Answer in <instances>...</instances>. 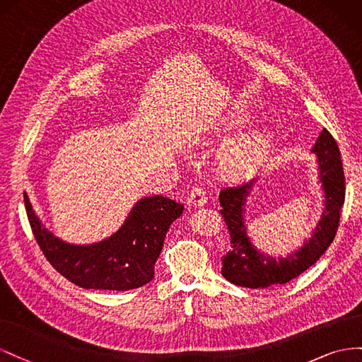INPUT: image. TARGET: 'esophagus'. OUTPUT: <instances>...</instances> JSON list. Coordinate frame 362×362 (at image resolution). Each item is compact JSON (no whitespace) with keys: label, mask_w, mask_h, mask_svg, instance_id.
Wrapping results in <instances>:
<instances>
[{"label":"esophagus","mask_w":362,"mask_h":362,"mask_svg":"<svg viewBox=\"0 0 362 362\" xmlns=\"http://www.w3.org/2000/svg\"><path fill=\"white\" fill-rule=\"evenodd\" d=\"M188 203L192 208H202V206L206 204V194L199 188H192L189 192Z\"/></svg>","instance_id":"1"}]
</instances>
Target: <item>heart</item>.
Returning a JSON list of instances; mask_svg holds the SVG:
<instances>
[{"label":"heart","mask_w":362,"mask_h":362,"mask_svg":"<svg viewBox=\"0 0 362 362\" xmlns=\"http://www.w3.org/2000/svg\"><path fill=\"white\" fill-rule=\"evenodd\" d=\"M245 121L247 117L243 113H229L220 121L215 136L227 138ZM272 146L273 135L270 130L255 127L243 132L220 150L218 170L221 175L227 179H244L257 173L270 156Z\"/></svg>","instance_id":"obj_1"}]
</instances>
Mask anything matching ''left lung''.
I'll return each mask as SVG.
<instances>
[{"instance_id": "8db88e82", "label": "left lung", "mask_w": 362, "mask_h": 362, "mask_svg": "<svg viewBox=\"0 0 362 362\" xmlns=\"http://www.w3.org/2000/svg\"><path fill=\"white\" fill-rule=\"evenodd\" d=\"M318 163V183L323 191V212L311 238L285 256H273L253 244L245 224V206L255 182L220 194L221 215L230 232V250L223 256L221 274L230 284L245 288H268L293 281L313 267L334 241L344 204V173L335 139L323 129L311 150Z\"/></svg>"}]
</instances>
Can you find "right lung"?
I'll list each match as a JSON object with an SVG mask.
<instances>
[{
	"label": "right lung",
	"instance_id": "1",
	"mask_svg": "<svg viewBox=\"0 0 362 362\" xmlns=\"http://www.w3.org/2000/svg\"><path fill=\"white\" fill-rule=\"evenodd\" d=\"M35 238L48 262L68 281L86 290L127 291L148 284L170 226L183 204L163 195L139 199L119 229L92 244H72L48 230L24 192Z\"/></svg>",
	"mask_w": 362,
	"mask_h": 362
}]
</instances>
